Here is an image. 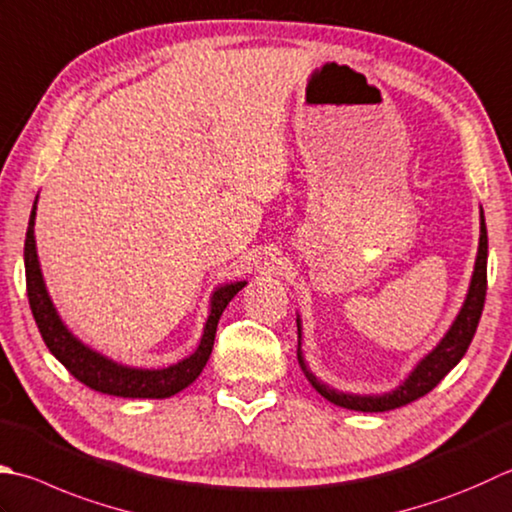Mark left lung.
I'll return each mask as SVG.
<instances>
[{"label":"left lung","instance_id":"1","mask_svg":"<svg viewBox=\"0 0 512 512\" xmlns=\"http://www.w3.org/2000/svg\"><path fill=\"white\" fill-rule=\"evenodd\" d=\"M479 248H477V259H475V270L473 279H470L468 295L464 299V306L455 317L453 326L448 328V333L442 337L430 353L419 362L410 375L399 384L395 390L384 395H353V393H342V390L330 388L324 384L322 379H317L310 368L304 362L302 355V322L297 317V359L299 366H302L306 379L310 382L319 395L328 399L330 404L342 406L348 410H362V413H384V410H393L399 406H406L415 399L424 397L430 393L442 379L453 370L459 359L466 355V350L473 342L475 330L479 324V317H482L484 310V299H486V262H488V235H486V222H484V210L479 213Z\"/></svg>","mask_w":512,"mask_h":512}]
</instances>
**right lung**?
I'll return each mask as SVG.
<instances>
[{
  "label": "right lung",
  "instance_id": "1",
  "mask_svg": "<svg viewBox=\"0 0 512 512\" xmlns=\"http://www.w3.org/2000/svg\"><path fill=\"white\" fill-rule=\"evenodd\" d=\"M35 215L37 199L33 204V210H30L24 244L28 304L30 310H33L35 324L39 328V333H42L44 344L48 346L50 353L57 357V362H62L77 382L97 390V393L115 397L164 399L193 384L199 373L204 370L210 353H213L219 317H222L230 299L246 286V282H230L215 290L213 297H210V313L204 326L202 342H199L195 353L182 359V362L168 368H133L117 364L113 359L97 353V350L88 348L84 342H79V339L66 328L62 317L57 315V308L53 306V299H50L44 284L42 268H39L35 246Z\"/></svg>",
  "mask_w": 512,
  "mask_h": 512
}]
</instances>
